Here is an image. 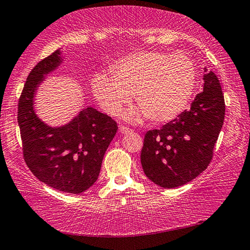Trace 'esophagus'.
Here are the masks:
<instances>
[{"instance_id":"esophagus-1","label":"esophagus","mask_w":250,"mask_h":250,"mask_svg":"<svg viewBox=\"0 0 250 250\" xmlns=\"http://www.w3.org/2000/svg\"><path fill=\"white\" fill-rule=\"evenodd\" d=\"M119 132L121 134H128L130 132H132V130L129 129V128H126V126H125V125H120L119 126Z\"/></svg>"}]
</instances>
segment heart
I'll return each instance as SVG.
<instances>
[{
    "label": "heart",
    "mask_w": 250,
    "mask_h": 250,
    "mask_svg": "<svg viewBox=\"0 0 250 250\" xmlns=\"http://www.w3.org/2000/svg\"><path fill=\"white\" fill-rule=\"evenodd\" d=\"M110 73L112 76L104 71L94 75L92 95L110 116L118 115L133 95L139 107L124 115L131 122L174 120L191 100L197 78L195 62L188 55L146 50L118 59Z\"/></svg>",
    "instance_id": "obj_1"
}]
</instances>
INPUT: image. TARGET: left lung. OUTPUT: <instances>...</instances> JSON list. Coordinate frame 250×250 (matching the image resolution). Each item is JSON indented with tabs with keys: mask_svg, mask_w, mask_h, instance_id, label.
<instances>
[{
	"mask_svg": "<svg viewBox=\"0 0 250 250\" xmlns=\"http://www.w3.org/2000/svg\"><path fill=\"white\" fill-rule=\"evenodd\" d=\"M203 77V91L185 110L159 130L147 131L141 164L147 179L164 188L184 185L200 175L213 158L225 118L222 86L213 71Z\"/></svg>",
	"mask_w": 250,
	"mask_h": 250,
	"instance_id": "obj_1",
	"label": "left lung"
}]
</instances>
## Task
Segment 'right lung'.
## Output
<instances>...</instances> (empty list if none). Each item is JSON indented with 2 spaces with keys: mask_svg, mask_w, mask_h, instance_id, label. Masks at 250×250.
<instances>
[{
  "mask_svg": "<svg viewBox=\"0 0 250 250\" xmlns=\"http://www.w3.org/2000/svg\"><path fill=\"white\" fill-rule=\"evenodd\" d=\"M62 62L61 49L41 61L27 76L19 101L18 121L24 160L41 182L58 191L80 194L98 180L101 163L117 124L92 107L83 108L68 124L52 126L37 116L36 91Z\"/></svg>",
  "mask_w": 250,
  "mask_h": 250,
  "instance_id": "1",
  "label": "right lung"
}]
</instances>
